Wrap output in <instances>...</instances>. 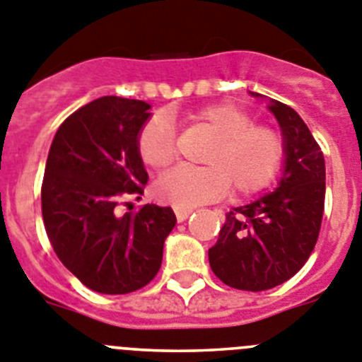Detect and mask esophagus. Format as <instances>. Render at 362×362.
Wrapping results in <instances>:
<instances>
[{"instance_id":"obj_1","label":"esophagus","mask_w":362,"mask_h":362,"mask_svg":"<svg viewBox=\"0 0 362 362\" xmlns=\"http://www.w3.org/2000/svg\"><path fill=\"white\" fill-rule=\"evenodd\" d=\"M174 212H175V217H177L179 223H183V221H187L188 217H190L192 209H179V206H175Z\"/></svg>"}]
</instances>
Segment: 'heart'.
<instances>
[{
    "mask_svg": "<svg viewBox=\"0 0 362 362\" xmlns=\"http://www.w3.org/2000/svg\"><path fill=\"white\" fill-rule=\"evenodd\" d=\"M192 123L203 124L216 136L204 153L201 168L179 166L156 183L159 199L192 209L219 199L230 190L238 196H254L274 181L284 159V139L279 130L257 124L254 117L233 103H214L190 114ZM137 152L150 168L163 170L175 158L174 127L166 116L143 124L137 136Z\"/></svg>",
    "mask_w": 362,
    "mask_h": 362,
    "instance_id": "1",
    "label": "heart"
}]
</instances>
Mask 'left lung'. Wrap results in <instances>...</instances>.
<instances>
[{
  "instance_id": "left-lung-1",
  "label": "left lung",
  "mask_w": 362,
  "mask_h": 362,
  "mask_svg": "<svg viewBox=\"0 0 362 362\" xmlns=\"http://www.w3.org/2000/svg\"><path fill=\"white\" fill-rule=\"evenodd\" d=\"M284 137L279 187L233 209L209 250L212 272L232 288L263 292L288 281L308 261L321 232L326 172L322 150L299 114L272 101Z\"/></svg>"
}]
</instances>
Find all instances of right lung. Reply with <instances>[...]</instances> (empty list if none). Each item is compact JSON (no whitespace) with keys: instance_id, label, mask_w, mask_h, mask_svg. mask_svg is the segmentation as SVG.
<instances>
[{"instance_id":"add662e5","label":"right lung","mask_w":362,"mask_h":362,"mask_svg":"<svg viewBox=\"0 0 362 362\" xmlns=\"http://www.w3.org/2000/svg\"><path fill=\"white\" fill-rule=\"evenodd\" d=\"M148 108L139 99H95L63 121L47 158L41 214L49 241L66 270L99 293L146 286L175 226L170 206L145 204L123 217L116 210L148 183L137 152Z\"/></svg>"}]
</instances>
